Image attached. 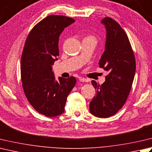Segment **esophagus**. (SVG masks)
<instances>
[{"instance_id": "obj_1", "label": "esophagus", "mask_w": 152, "mask_h": 152, "mask_svg": "<svg viewBox=\"0 0 152 152\" xmlns=\"http://www.w3.org/2000/svg\"><path fill=\"white\" fill-rule=\"evenodd\" d=\"M79 80L82 82H88V80L87 79L84 78H82V77H80Z\"/></svg>"}]
</instances>
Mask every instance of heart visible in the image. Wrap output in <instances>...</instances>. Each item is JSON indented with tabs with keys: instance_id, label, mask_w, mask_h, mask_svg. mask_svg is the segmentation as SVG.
Wrapping results in <instances>:
<instances>
[{
	"instance_id": "heart-1",
	"label": "heart",
	"mask_w": 152,
	"mask_h": 152,
	"mask_svg": "<svg viewBox=\"0 0 152 152\" xmlns=\"http://www.w3.org/2000/svg\"><path fill=\"white\" fill-rule=\"evenodd\" d=\"M84 39H96V38H95V37L94 36V35H88V36L86 37V38H84Z\"/></svg>"
}]
</instances>
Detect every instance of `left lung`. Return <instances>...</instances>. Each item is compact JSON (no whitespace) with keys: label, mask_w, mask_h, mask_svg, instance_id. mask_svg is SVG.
Segmentation results:
<instances>
[{"label":"left lung","mask_w":152,"mask_h":152,"mask_svg":"<svg viewBox=\"0 0 152 152\" xmlns=\"http://www.w3.org/2000/svg\"><path fill=\"white\" fill-rule=\"evenodd\" d=\"M105 26V50L99 60V66L107 71L105 82L91 84L97 90L90 103L91 113L107 118L123 107L131 90L136 71L135 56L126 33L113 19L105 17L102 20Z\"/></svg>","instance_id":"left-lung-1"}]
</instances>
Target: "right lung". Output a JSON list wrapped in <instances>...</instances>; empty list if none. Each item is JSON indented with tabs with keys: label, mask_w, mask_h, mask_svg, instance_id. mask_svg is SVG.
<instances>
[{
	"label": "right lung",
	"mask_w": 152,
	"mask_h": 152,
	"mask_svg": "<svg viewBox=\"0 0 152 152\" xmlns=\"http://www.w3.org/2000/svg\"><path fill=\"white\" fill-rule=\"evenodd\" d=\"M75 22L73 18L50 15L37 23L29 32L21 58V80L29 103L46 117L64 111L67 97L76 83L75 77H59L55 80L52 65L59 55L60 34Z\"/></svg>",
	"instance_id": "right-lung-1"
}]
</instances>
